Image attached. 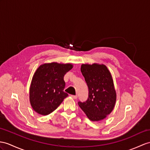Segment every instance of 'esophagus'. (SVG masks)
<instances>
[{
  "label": "esophagus",
  "instance_id": "obj_1",
  "mask_svg": "<svg viewBox=\"0 0 150 150\" xmlns=\"http://www.w3.org/2000/svg\"><path fill=\"white\" fill-rule=\"evenodd\" d=\"M71 97H72V98H74V99H76V98H78L77 96H71Z\"/></svg>",
  "mask_w": 150,
  "mask_h": 150
}]
</instances>
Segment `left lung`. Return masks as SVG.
I'll return each instance as SVG.
<instances>
[{
  "instance_id": "1",
  "label": "left lung",
  "mask_w": 150,
  "mask_h": 150,
  "mask_svg": "<svg viewBox=\"0 0 150 150\" xmlns=\"http://www.w3.org/2000/svg\"><path fill=\"white\" fill-rule=\"evenodd\" d=\"M81 71L88 87V98L78 105L92 122L103 120L115 106L116 93L112 75L104 64H82Z\"/></svg>"
}]
</instances>
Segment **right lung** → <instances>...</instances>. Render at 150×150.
I'll return each instance as SVG.
<instances>
[{"label":"right lung","instance_id":"right-lung-1","mask_svg":"<svg viewBox=\"0 0 150 150\" xmlns=\"http://www.w3.org/2000/svg\"><path fill=\"white\" fill-rule=\"evenodd\" d=\"M72 67L71 64L51 62L43 64L37 69L29 90L30 103L36 112L41 115L50 114L68 96L64 92V77Z\"/></svg>","mask_w":150,"mask_h":150}]
</instances>
